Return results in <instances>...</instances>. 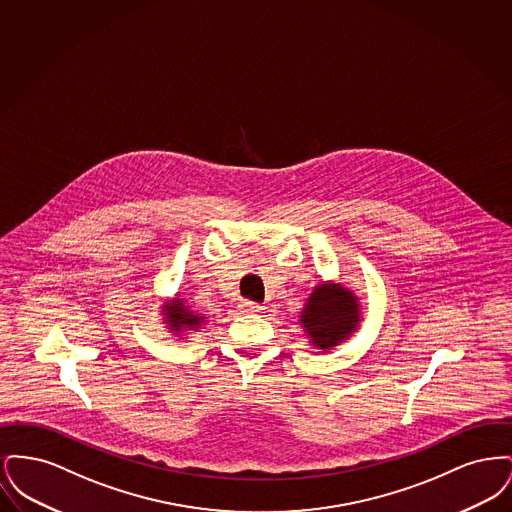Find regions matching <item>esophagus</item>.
<instances>
[{
    "label": "esophagus",
    "instance_id": "34e87169",
    "mask_svg": "<svg viewBox=\"0 0 512 512\" xmlns=\"http://www.w3.org/2000/svg\"><path fill=\"white\" fill-rule=\"evenodd\" d=\"M238 307H240V311H242V313H247V315H257V313H261V311H263V307H261L259 303H255V301H247V299H244Z\"/></svg>",
    "mask_w": 512,
    "mask_h": 512
}]
</instances>
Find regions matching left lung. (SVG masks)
I'll use <instances>...</instances> for the list:
<instances>
[{
  "mask_svg": "<svg viewBox=\"0 0 512 512\" xmlns=\"http://www.w3.org/2000/svg\"><path fill=\"white\" fill-rule=\"evenodd\" d=\"M359 322L357 297L340 284H320L301 313V324L318 349H330L345 340Z\"/></svg>",
  "mask_w": 512,
  "mask_h": 512,
  "instance_id": "1",
  "label": "left lung"
}]
</instances>
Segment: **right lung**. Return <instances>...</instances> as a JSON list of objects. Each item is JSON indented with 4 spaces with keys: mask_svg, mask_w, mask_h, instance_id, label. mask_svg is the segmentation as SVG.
Returning <instances> with one entry per match:
<instances>
[{
    "mask_svg": "<svg viewBox=\"0 0 512 512\" xmlns=\"http://www.w3.org/2000/svg\"><path fill=\"white\" fill-rule=\"evenodd\" d=\"M165 313H167L169 324H171V328L174 332H180V330H184V328L194 330V328H197V326L205 320L203 317L194 315V313L184 305L182 299H174V303L165 305Z\"/></svg>",
    "mask_w": 512,
    "mask_h": 512,
    "instance_id": "1",
    "label": "right lung"
}]
</instances>
